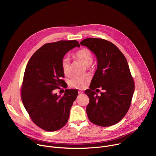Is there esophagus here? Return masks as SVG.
I'll return each mask as SVG.
<instances>
[{"label": "esophagus", "mask_w": 156, "mask_h": 156, "mask_svg": "<svg viewBox=\"0 0 156 156\" xmlns=\"http://www.w3.org/2000/svg\"><path fill=\"white\" fill-rule=\"evenodd\" d=\"M78 93H79V94H83V91H79Z\"/></svg>", "instance_id": "34e87169"}]
</instances>
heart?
<instances>
[{
	"label": "heart",
	"mask_w": 156,
	"mask_h": 156,
	"mask_svg": "<svg viewBox=\"0 0 156 156\" xmlns=\"http://www.w3.org/2000/svg\"><path fill=\"white\" fill-rule=\"evenodd\" d=\"M73 57L75 58L80 61L81 63H83V64L86 66V68L88 70L93 69L91 64L93 61V56L90 50L87 49H80L74 53ZM61 66L65 75H70V62L68 57H65L62 59ZM90 76L87 74L80 76H76L70 80L69 84L70 87L73 88L81 90V89H83L86 87L87 83L90 80Z\"/></svg>",
	"instance_id": "heart-1"
}]
</instances>
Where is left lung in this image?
<instances>
[{"label":"left lung","mask_w":156,"mask_h":156,"mask_svg":"<svg viewBox=\"0 0 156 156\" xmlns=\"http://www.w3.org/2000/svg\"><path fill=\"white\" fill-rule=\"evenodd\" d=\"M80 44L91 50L98 59L90 89L84 92L90 98L86 107L88 119L101 126L114 125L126 114L135 91L127 60L119 48L107 40L90 37ZM99 87L103 90L100 97L94 91Z\"/></svg>","instance_id":"8db88e82"}]
</instances>
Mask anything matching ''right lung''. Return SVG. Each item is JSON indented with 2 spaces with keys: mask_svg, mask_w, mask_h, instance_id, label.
Returning a JSON list of instances; mask_svg holds the SVG:
<instances>
[{
  "mask_svg": "<svg viewBox=\"0 0 156 156\" xmlns=\"http://www.w3.org/2000/svg\"><path fill=\"white\" fill-rule=\"evenodd\" d=\"M76 46V40L45 44L31 56L26 66L21 89L22 102L32 121L39 128L54 131L67 123L78 96L76 90H65L63 96L54 90L65 86L61 61Z\"/></svg>",
  "mask_w": 156,
  "mask_h": 156,
  "instance_id": "1",
  "label": "right lung"
}]
</instances>
